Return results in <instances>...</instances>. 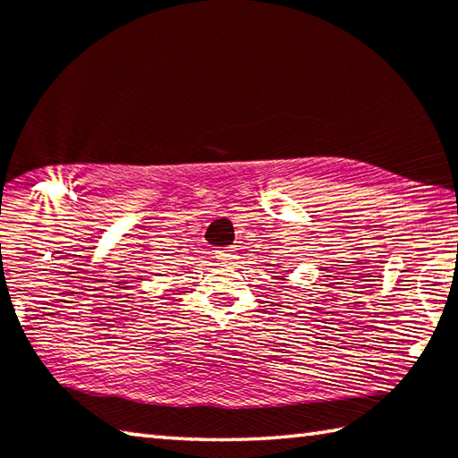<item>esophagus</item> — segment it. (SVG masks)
<instances>
[{
	"instance_id": "obj_1",
	"label": "esophagus",
	"mask_w": 458,
	"mask_h": 458,
	"mask_svg": "<svg viewBox=\"0 0 458 458\" xmlns=\"http://www.w3.org/2000/svg\"><path fill=\"white\" fill-rule=\"evenodd\" d=\"M216 257L224 262H232L236 259V252L232 248H220V250H216Z\"/></svg>"
}]
</instances>
